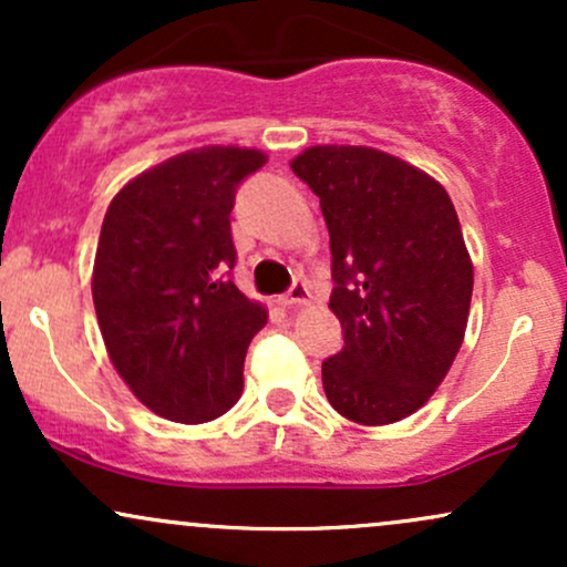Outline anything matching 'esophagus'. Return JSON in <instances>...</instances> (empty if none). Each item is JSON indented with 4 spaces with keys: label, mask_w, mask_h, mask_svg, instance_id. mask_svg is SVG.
I'll return each mask as SVG.
<instances>
[{
    "label": "esophagus",
    "mask_w": 567,
    "mask_h": 567,
    "mask_svg": "<svg viewBox=\"0 0 567 567\" xmlns=\"http://www.w3.org/2000/svg\"><path fill=\"white\" fill-rule=\"evenodd\" d=\"M306 301H309V288H306L303 279H296V282L290 285V290L285 292L282 298H279V303L288 306V309H290V306H301Z\"/></svg>",
    "instance_id": "esophagus-1"
}]
</instances>
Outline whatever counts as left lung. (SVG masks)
Returning <instances> with one entry per match:
<instances>
[{
  "instance_id": "left-lung-1",
  "label": "left lung",
  "mask_w": 567,
  "mask_h": 567,
  "mask_svg": "<svg viewBox=\"0 0 567 567\" xmlns=\"http://www.w3.org/2000/svg\"><path fill=\"white\" fill-rule=\"evenodd\" d=\"M320 197L343 349L322 386L343 419L386 426L437 392L470 320L474 269L442 184L370 146H311L290 162Z\"/></svg>"
}]
</instances>
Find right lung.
Masks as SVG:
<instances>
[{"mask_svg": "<svg viewBox=\"0 0 567 567\" xmlns=\"http://www.w3.org/2000/svg\"><path fill=\"white\" fill-rule=\"evenodd\" d=\"M258 148L202 146L120 188L93 266V303L116 373L152 413L218 419L243 394L245 354L269 315L226 275L237 186Z\"/></svg>", "mask_w": 567, "mask_h": 567, "instance_id": "1", "label": "right lung"}]
</instances>
